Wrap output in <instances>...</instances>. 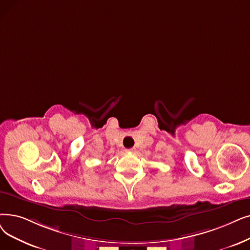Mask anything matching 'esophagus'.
<instances>
[{
  "mask_svg": "<svg viewBox=\"0 0 250 250\" xmlns=\"http://www.w3.org/2000/svg\"><path fill=\"white\" fill-rule=\"evenodd\" d=\"M135 148H131V149H125V152H134Z\"/></svg>",
  "mask_w": 250,
  "mask_h": 250,
  "instance_id": "34e87169",
  "label": "esophagus"
}]
</instances>
